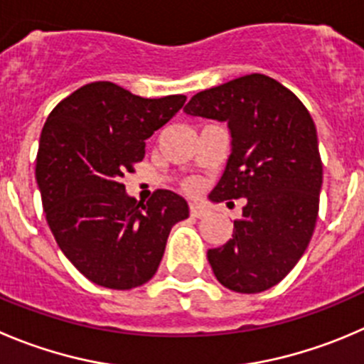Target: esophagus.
I'll return each instance as SVG.
<instances>
[{
	"label": "esophagus",
	"mask_w": 364,
	"mask_h": 364,
	"mask_svg": "<svg viewBox=\"0 0 364 364\" xmlns=\"http://www.w3.org/2000/svg\"><path fill=\"white\" fill-rule=\"evenodd\" d=\"M189 213H191L193 218H203L209 214V209L200 205V203H191V205H189Z\"/></svg>",
	"instance_id": "34e87169"
}]
</instances>
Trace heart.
Here are the masks:
<instances>
[{"label": "heart", "mask_w": 364, "mask_h": 364, "mask_svg": "<svg viewBox=\"0 0 364 364\" xmlns=\"http://www.w3.org/2000/svg\"><path fill=\"white\" fill-rule=\"evenodd\" d=\"M184 188L188 189V191H196L198 184H196V180H188V182L184 184Z\"/></svg>", "instance_id": "b5f03b06"}]
</instances>
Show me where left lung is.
I'll return each mask as SVG.
<instances>
[{
  "mask_svg": "<svg viewBox=\"0 0 364 364\" xmlns=\"http://www.w3.org/2000/svg\"><path fill=\"white\" fill-rule=\"evenodd\" d=\"M184 110L230 130V157L209 198H245L232 240L207 252L210 268L232 291H266L295 268L316 225L323 168L313 117L259 73L198 92Z\"/></svg>",
  "mask_w": 364,
  "mask_h": 364,
  "instance_id": "1",
  "label": "left lung"
}]
</instances>
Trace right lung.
<instances>
[{
	"label": "right lung",
	"instance_id": "1",
	"mask_svg": "<svg viewBox=\"0 0 364 364\" xmlns=\"http://www.w3.org/2000/svg\"><path fill=\"white\" fill-rule=\"evenodd\" d=\"M186 103L184 95L141 98L92 82L62 100L44 123L36 178L55 241L82 275L110 289L143 286L157 272L169 230L188 202L157 189L146 203L121 184L143 161L144 141Z\"/></svg>",
	"mask_w": 364,
	"mask_h": 364
}]
</instances>
